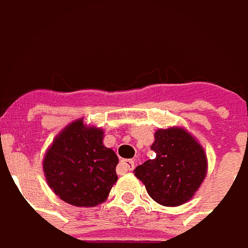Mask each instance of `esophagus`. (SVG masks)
Here are the masks:
<instances>
[{"instance_id":"esophagus-1","label":"esophagus","mask_w":248,"mask_h":248,"mask_svg":"<svg viewBox=\"0 0 248 248\" xmlns=\"http://www.w3.org/2000/svg\"><path fill=\"white\" fill-rule=\"evenodd\" d=\"M123 169H125V170H134L135 165H134V160H130V159H125V160H122V163H120Z\"/></svg>"}]
</instances>
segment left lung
<instances>
[{
  "instance_id": "left-lung-1",
  "label": "left lung",
  "mask_w": 248,
  "mask_h": 248,
  "mask_svg": "<svg viewBox=\"0 0 248 248\" xmlns=\"http://www.w3.org/2000/svg\"><path fill=\"white\" fill-rule=\"evenodd\" d=\"M151 150L156 156L135 168L149 196L163 206H179L198 191L207 171L205 150L183 128L159 129Z\"/></svg>"
}]
</instances>
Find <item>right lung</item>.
<instances>
[{"label":"right lung","instance_id":"add662e5","mask_svg":"<svg viewBox=\"0 0 248 248\" xmlns=\"http://www.w3.org/2000/svg\"><path fill=\"white\" fill-rule=\"evenodd\" d=\"M104 133L84 125L83 119L65 126L53 140L43 160L48 185L59 199L79 207L104 202L117 183L119 160L103 145Z\"/></svg>","mask_w":248,"mask_h":248}]
</instances>
